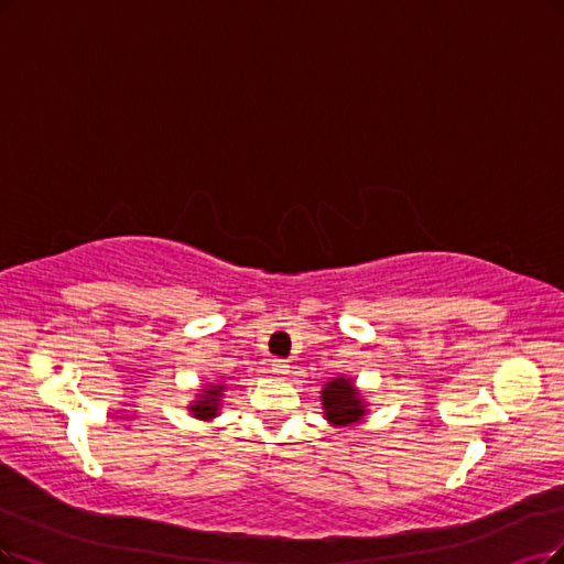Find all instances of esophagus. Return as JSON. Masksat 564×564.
I'll return each instance as SVG.
<instances>
[{"label": "esophagus", "mask_w": 564, "mask_h": 564, "mask_svg": "<svg viewBox=\"0 0 564 564\" xmlns=\"http://www.w3.org/2000/svg\"><path fill=\"white\" fill-rule=\"evenodd\" d=\"M271 371L276 373V377H285V373H290V365L288 360H271Z\"/></svg>", "instance_id": "1"}]
</instances>
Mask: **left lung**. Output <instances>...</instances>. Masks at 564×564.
<instances>
[{
    "label": "left lung",
    "instance_id": "obj_1",
    "mask_svg": "<svg viewBox=\"0 0 564 564\" xmlns=\"http://www.w3.org/2000/svg\"><path fill=\"white\" fill-rule=\"evenodd\" d=\"M365 402L360 400V392L352 388L348 379L329 381L323 390V409L327 413V421L335 425L356 423L365 415Z\"/></svg>",
    "mask_w": 564,
    "mask_h": 564
}]
</instances>
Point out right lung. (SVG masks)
Returning a JSON list of instances; mask_svg holds the SVG:
<instances>
[{"mask_svg":"<svg viewBox=\"0 0 564 564\" xmlns=\"http://www.w3.org/2000/svg\"><path fill=\"white\" fill-rule=\"evenodd\" d=\"M220 392H223V386H212L206 388L204 394L199 398V402H195L191 409L195 413V419H214L216 411H218V400H220Z\"/></svg>","mask_w":564,"mask_h":564,"instance_id":"obj_1","label":"right lung"}]
</instances>
